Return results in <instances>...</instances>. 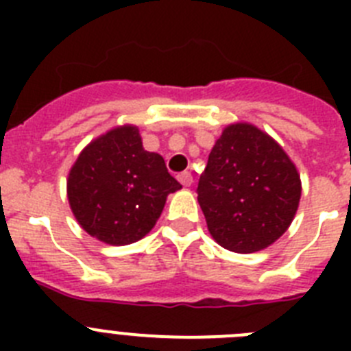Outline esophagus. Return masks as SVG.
I'll use <instances>...</instances> for the list:
<instances>
[{"label":"esophagus","mask_w":351,"mask_h":351,"mask_svg":"<svg viewBox=\"0 0 351 351\" xmlns=\"http://www.w3.org/2000/svg\"><path fill=\"white\" fill-rule=\"evenodd\" d=\"M178 179L182 186H186V188H188V186H191V182H193V176H191L190 172H181L178 176Z\"/></svg>","instance_id":"34e87169"}]
</instances>
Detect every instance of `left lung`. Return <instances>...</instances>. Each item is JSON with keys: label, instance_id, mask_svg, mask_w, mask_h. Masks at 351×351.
Masks as SVG:
<instances>
[{"label": "left lung", "instance_id": "1", "mask_svg": "<svg viewBox=\"0 0 351 351\" xmlns=\"http://www.w3.org/2000/svg\"><path fill=\"white\" fill-rule=\"evenodd\" d=\"M300 176L285 149L250 123L223 130L198 181L209 234L234 253L276 243L295 218Z\"/></svg>", "mask_w": 351, "mask_h": 351}]
</instances>
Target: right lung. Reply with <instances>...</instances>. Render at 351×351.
<instances>
[{"label": "right lung", "mask_w": 351, "mask_h": 351, "mask_svg": "<svg viewBox=\"0 0 351 351\" xmlns=\"http://www.w3.org/2000/svg\"><path fill=\"white\" fill-rule=\"evenodd\" d=\"M181 188L165 160L142 147L133 125L108 130L89 142L66 179L68 202L79 225L110 246H126L147 235L167 197Z\"/></svg>", "instance_id": "1"}]
</instances>
